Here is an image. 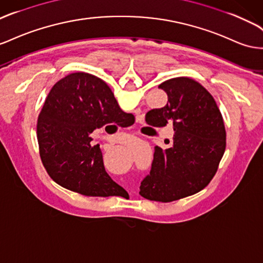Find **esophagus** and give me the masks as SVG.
<instances>
[{
    "label": "esophagus",
    "instance_id": "obj_1",
    "mask_svg": "<svg viewBox=\"0 0 263 263\" xmlns=\"http://www.w3.org/2000/svg\"><path fill=\"white\" fill-rule=\"evenodd\" d=\"M139 123H141V119H139Z\"/></svg>",
    "mask_w": 263,
    "mask_h": 263
}]
</instances>
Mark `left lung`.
<instances>
[{"label": "left lung", "mask_w": 263, "mask_h": 263, "mask_svg": "<svg viewBox=\"0 0 263 263\" xmlns=\"http://www.w3.org/2000/svg\"><path fill=\"white\" fill-rule=\"evenodd\" d=\"M168 103L146 114L153 127L173 125V146L155 147L151 175L140 183L148 200L170 202L197 194L214 178L226 151L223 118L215 98L189 77L161 83Z\"/></svg>", "instance_id": "1"}]
</instances>
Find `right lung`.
Segmentation results:
<instances>
[{
    "instance_id": "add662e5",
    "label": "right lung",
    "mask_w": 263,
    "mask_h": 263,
    "mask_svg": "<svg viewBox=\"0 0 263 263\" xmlns=\"http://www.w3.org/2000/svg\"><path fill=\"white\" fill-rule=\"evenodd\" d=\"M132 115L120 109L108 85L94 75L73 73L59 81L36 126L40 156L49 177L84 196H118L122 187L106 173L101 148L90 146V134L109 124L124 127Z\"/></svg>"
}]
</instances>
